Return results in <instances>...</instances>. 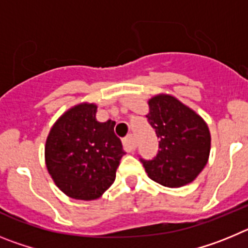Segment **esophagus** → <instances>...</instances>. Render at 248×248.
I'll use <instances>...</instances> for the list:
<instances>
[{
	"mask_svg": "<svg viewBox=\"0 0 248 248\" xmlns=\"http://www.w3.org/2000/svg\"><path fill=\"white\" fill-rule=\"evenodd\" d=\"M123 145H124V149H125L126 151H133L135 149V141H134V138H133V135L129 134L128 137L124 138L123 139Z\"/></svg>",
	"mask_w": 248,
	"mask_h": 248,
	"instance_id": "1",
	"label": "esophagus"
}]
</instances>
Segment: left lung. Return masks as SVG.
I'll use <instances>...</instances> for the list:
<instances>
[{"instance_id": "1", "label": "left lung", "mask_w": 248, "mask_h": 248, "mask_svg": "<svg viewBox=\"0 0 248 248\" xmlns=\"http://www.w3.org/2000/svg\"><path fill=\"white\" fill-rule=\"evenodd\" d=\"M148 104L146 118L160 139V150L154 160H141L146 174L166 187L192 183L209 161V126L196 111L170 94H156Z\"/></svg>"}]
</instances>
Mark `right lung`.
I'll return each mask as SVG.
<instances>
[{
	"label": "right lung",
	"mask_w": 248,
	"mask_h": 248,
	"mask_svg": "<svg viewBox=\"0 0 248 248\" xmlns=\"http://www.w3.org/2000/svg\"><path fill=\"white\" fill-rule=\"evenodd\" d=\"M97 104L79 103L61 115L45 145L46 166L63 194L76 200H97L115 180L125 151L114 134L115 122H98Z\"/></svg>",
	"instance_id": "add662e5"
}]
</instances>
